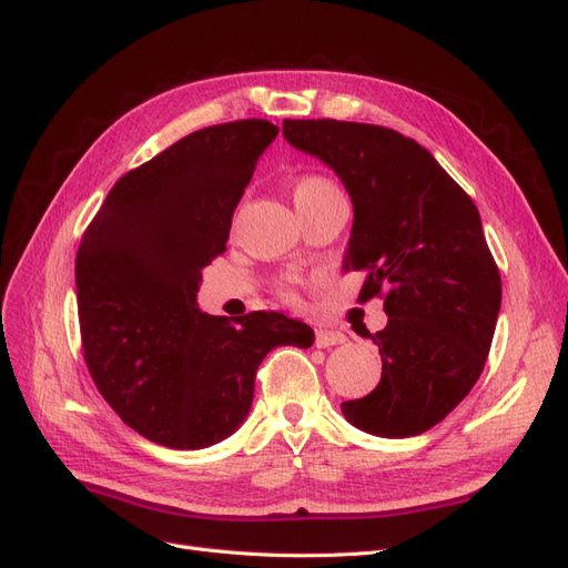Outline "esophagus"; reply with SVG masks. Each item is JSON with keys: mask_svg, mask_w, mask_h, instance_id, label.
<instances>
[{"mask_svg": "<svg viewBox=\"0 0 568 568\" xmlns=\"http://www.w3.org/2000/svg\"><path fill=\"white\" fill-rule=\"evenodd\" d=\"M346 341L341 332H329V329H317L315 332V346L317 348H329V346H338V343Z\"/></svg>", "mask_w": 568, "mask_h": 568, "instance_id": "34e87169", "label": "esophagus"}]
</instances>
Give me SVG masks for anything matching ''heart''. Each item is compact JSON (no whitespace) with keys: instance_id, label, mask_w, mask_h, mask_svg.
<instances>
[{"instance_id":"heart-1","label":"heart","mask_w":568,"mask_h":568,"mask_svg":"<svg viewBox=\"0 0 568 568\" xmlns=\"http://www.w3.org/2000/svg\"><path fill=\"white\" fill-rule=\"evenodd\" d=\"M291 196H294V205L298 215L317 209V205L334 201V199H343L341 189L326 180L324 175H301L294 184H291ZM282 294L286 301H296V291L291 286H284Z\"/></svg>"}]
</instances>
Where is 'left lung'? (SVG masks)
Listing matches in <instances>:
<instances>
[{"label": "left lung", "mask_w": 568, "mask_h": 568, "mask_svg": "<svg viewBox=\"0 0 568 568\" xmlns=\"http://www.w3.org/2000/svg\"><path fill=\"white\" fill-rule=\"evenodd\" d=\"M284 136L329 165L353 201L343 267L365 272L357 301L384 298L369 334L382 382L341 403L382 438L419 436L467 398L484 372L503 282L469 194L409 136L346 120H284Z\"/></svg>", "instance_id": "left-lung-1"}]
</instances>
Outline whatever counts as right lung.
<instances>
[{
  "mask_svg": "<svg viewBox=\"0 0 568 568\" xmlns=\"http://www.w3.org/2000/svg\"><path fill=\"white\" fill-rule=\"evenodd\" d=\"M280 128L248 118L196 130L120 178L75 257L78 317L92 379L136 434L175 450L232 436L255 372L277 346L311 348L282 313H201V270L225 253L232 215Z\"/></svg>",
  "mask_w": 568,
  "mask_h": 568,
  "instance_id": "add662e5",
  "label": "right lung"
}]
</instances>
